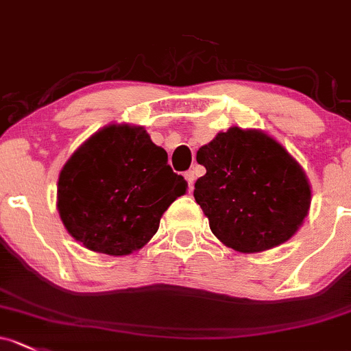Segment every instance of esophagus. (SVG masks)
Returning a JSON list of instances; mask_svg holds the SVG:
<instances>
[{"mask_svg": "<svg viewBox=\"0 0 351 351\" xmlns=\"http://www.w3.org/2000/svg\"><path fill=\"white\" fill-rule=\"evenodd\" d=\"M185 180L188 183V188H190V191L193 190V185H195V180H197V171L195 169H190V171L185 173Z\"/></svg>", "mask_w": 351, "mask_h": 351, "instance_id": "obj_1", "label": "esophagus"}]
</instances>
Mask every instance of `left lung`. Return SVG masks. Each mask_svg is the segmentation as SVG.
<instances>
[{
    "mask_svg": "<svg viewBox=\"0 0 351 351\" xmlns=\"http://www.w3.org/2000/svg\"><path fill=\"white\" fill-rule=\"evenodd\" d=\"M206 173L193 197L220 242L243 254L287 242L308 217L311 185L302 166L261 129L230 128L197 151Z\"/></svg>",
    "mask_w": 351,
    "mask_h": 351,
    "instance_id": "obj_1",
    "label": "left lung"
}]
</instances>
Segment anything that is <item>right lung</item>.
<instances>
[{
    "mask_svg": "<svg viewBox=\"0 0 351 351\" xmlns=\"http://www.w3.org/2000/svg\"><path fill=\"white\" fill-rule=\"evenodd\" d=\"M186 188L145 128L109 124L64 165L57 210L69 234L86 249L129 256L151 241L163 213Z\"/></svg>",
    "mask_w": 351,
    "mask_h": 351,
    "instance_id": "add662e5",
    "label": "right lung"
}]
</instances>
